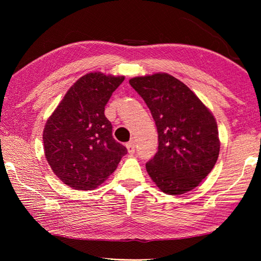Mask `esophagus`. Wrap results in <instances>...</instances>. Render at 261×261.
<instances>
[{
	"mask_svg": "<svg viewBox=\"0 0 261 261\" xmlns=\"http://www.w3.org/2000/svg\"><path fill=\"white\" fill-rule=\"evenodd\" d=\"M125 147H126L127 152H129V153H134L135 150H136V143H135V141H130V142L125 143Z\"/></svg>",
	"mask_w": 261,
	"mask_h": 261,
	"instance_id": "34e87169",
	"label": "esophagus"
}]
</instances>
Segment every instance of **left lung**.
I'll return each instance as SVG.
<instances>
[{
	"instance_id": "obj_1",
	"label": "left lung",
	"mask_w": 261,
	"mask_h": 261,
	"mask_svg": "<svg viewBox=\"0 0 261 261\" xmlns=\"http://www.w3.org/2000/svg\"><path fill=\"white\" fill-rule=\"evenodd\" d=\"M130 85L143 98L158 131V151L146 164L160 191L180 195L199 185L218 160V124L211 111L174 76L134 77Z\"/></svg>"
}]
</instances>
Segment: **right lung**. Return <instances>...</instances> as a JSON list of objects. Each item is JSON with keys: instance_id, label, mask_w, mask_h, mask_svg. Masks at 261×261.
I'll use <instances>...</instances> for the list:
<instances>
[{"instance_id": "1", "label": "right lung", "mask_w": 261, "mask_h": 261, "mask_svg": "<svg viewBox=\"0 0 261 261\" xmlns=\"http://www.w3.org/2000/svg\"><path fill=\"white\" fill-rule=\"evenodd\" d=\"M124 76L90 73L65 94L43 129L45 156L53 171L74 190H94L118 167L126 154L112 137L104 114L112 93Z\"/></svg>"}]
</instances>
